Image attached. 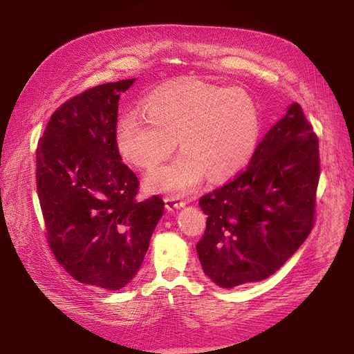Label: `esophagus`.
Returning a JSON list of instances; mask_svg holds the SVG:
<instances>
[{"label":"esophagus","instance_id":"obj_1","mask_svg":"<svg viewBox=\"0 0 354 354\" xmlns=\"http://www.w3.org/2000/svg\"><path fill=\"white\" fill-rule=\"evenodd\" d=\"M185 207V202L179 199V196H167L165 198V208L167 211H174V209H180Z\"/></svg>","mask_w":354,"mask_h":354}]
</instances>
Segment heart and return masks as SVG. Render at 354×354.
<instances>
[{"label":"heart","instance_id":"obj_1","mask_svg":"<svg viewBox=\"0 0 354 354\" xmlns=\"http://www.w3.org/2000/svg\"><path fill=\"white\" fill-rule=\"evenodd\" d=\"M145 111H129L118 124L123 159L147 171L175 151L176 139L183 151L146 176L149 192L179 196L196 189L207 175L225 180L244 169L258 145V110L241 88L195 79L176 82L151 93Z\"/></svg>","mask_w":354,"mask_h":354}]
</instances>
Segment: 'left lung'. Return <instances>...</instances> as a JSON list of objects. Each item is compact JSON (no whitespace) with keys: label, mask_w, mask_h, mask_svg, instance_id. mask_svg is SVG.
I'll return each mask as SVG.
<instances>
[{"label":"left lung","mask_w":354,"mask_h":354,"mask_svg":"<svg viewBox=\"0 0 354 354\" xmlns=\"http://www.w3.org/2000/svg\"><path fill=\"white\" fill-rule=\"evenodd\" d=\"M319 175L317 136L292 103L259 142L247 169L201 198L208 215L196 244L203 272L232 288L280 270L313 228Z\"/></svg>","instance_id":"8db88e82"}]
</instances>
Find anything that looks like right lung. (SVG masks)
<instances>
[{"mask_svg":"<svg viewBox=\"0 0 354 354\" xmlns=\"http://www.w3.org/2000/svg\"><path fill=\"white\" fill-rule=\"evenodd\" d=\"M135 80L67 100L37 146V192L55 259L74 280L113 291L138 274L165 207L158 195L138 199L139 180L116 142L120 93Z\"/></svg>","mask_w":354,"mask_h":354,"instance_id":"1","label":"right lung"}]
</instances>
